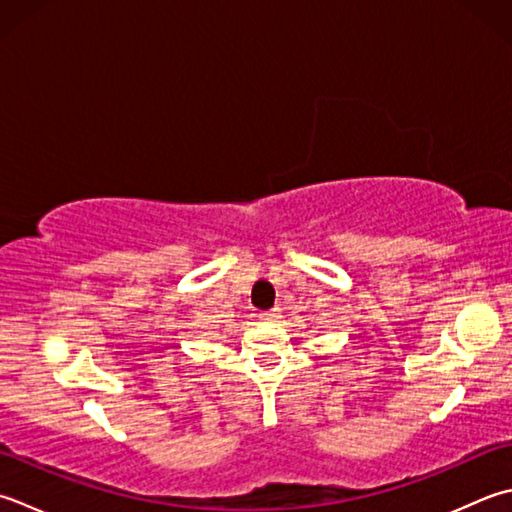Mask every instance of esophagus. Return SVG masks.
<instances>
[{"label": "esophagus", "instance_id": "obj_1", "mask_svg": "<svg viewBox=\"0 0 512 512\" xmlns=\"http://www.w3.org/2000/svg\"><path fill=\"white\" fill-rule=\"evenodd\" d=\"M279 313H282V310H279V308H273V310H264V313L259 315V317H262L264 322H277V319H279Z\"/></svg>", "mask_w": 512, "mask_h": 512}]
</instances>
